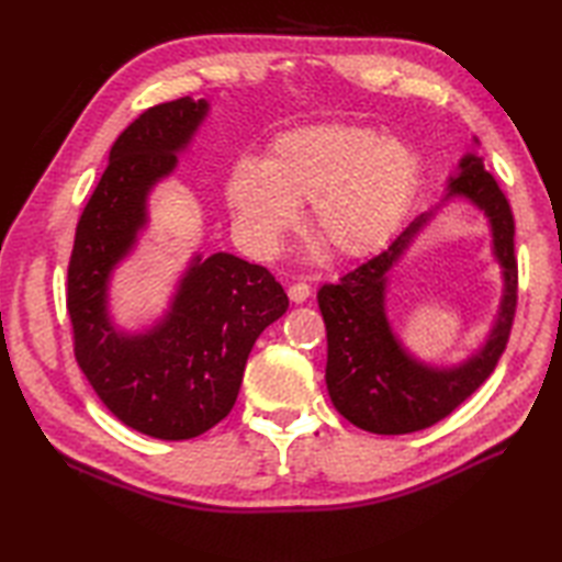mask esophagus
Segmentation results:
<instances>
[{
	"label": "esophagus",
	"instance_id": "1",
	"mask_svg": "<svg viewBox=\"0 0 562 562\" xmlns=\"http://www.w3.org/2000/svg\"><path fill=\"white\" fill-rule=\"evenodd\" d=\"M288 294H290V300H292L294 304H302V302L308 300V294H312V288H308L306 282H292Z\"/></svg>",
	"mask_w": 562,
	"mask_h": 562
}]
</instances>
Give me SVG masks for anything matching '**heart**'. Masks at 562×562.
<instances>
[{
  "mask_svg": "<svg viewBox=\"0 0 562 562\" xmlns=\"http://www.w3.org/2000/svg\"><path fill=\"white\" fill-rule=\"evenodd\" d=\"M417 181L413 149L364 125H312L272 142L266 164L238 161L226 205L244 244L272 256L312 205V229L333 256L355 258L396 232Z\"/></svg>",
  "mask_w": 562,
  "mask_h": 562,
  "instance_id": "obj_1",
  "label": "heart"
}]
</instances>
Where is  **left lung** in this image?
Masks as SVG:
<instances>
[{"instance_id": "1", "label": "left lung", "mask_w": 562, "mask_h": 562, "mask_svg": "<svg viewBox=\"0 0 562 562\" xmlns=\"http://www.w3.org/2000/svg\"><path fill=\"white\" fill-rule=\"evenodd\" d=\"M479 145V139H473ZM451 199L481 209L492 226L494 255L504 270V300L498 318L482 348L463 363L437 368L404 350L385 314L390 268ZM318 308L326 324V386L336 411L374 435H408L445 420L493 374L517 308L515 220L495 178L483 169L479 154H463L449 176L445 198L405 226L381 254L362 260L336 284L318 290Z\"/></svg>"}]
</instances>
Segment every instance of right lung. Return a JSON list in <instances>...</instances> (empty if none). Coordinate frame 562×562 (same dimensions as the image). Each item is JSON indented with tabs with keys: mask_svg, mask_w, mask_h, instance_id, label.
<instances>
[{
	"mask_svg": "<svg viewBox=\"0 0 562 562\" xmlns=\"http://www.w3.org/2000/svg\"><path fill=\"white\" fill-rule=\"evenodd\" d=\"M205 99L159 103L115 139L77 224L67 270L75 355L105 408L154 439H193L224 420L258 336L288 312L282 284L234 254H195L169 308L145 330L111 314L115 268L149 224V195L205 123Z\"/></svg>",
	"mask_w": 562,
	"mask_h": 562,
	"instance_id": "right-lung-1",
	"label": "right lung"
}]
</instances>
